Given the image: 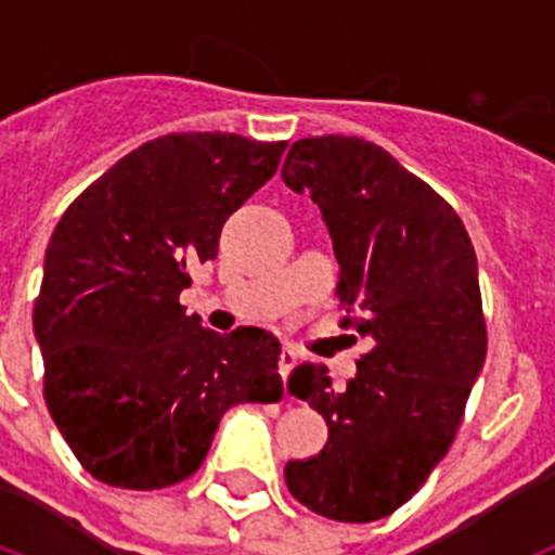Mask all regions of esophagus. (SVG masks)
Listing matches in <instances>:
<instances>
[{
    "mask_svg": "<svg viewBox=\"0 0 555 555\" xmlns=\"http://www.w3.org/2000/svg\"><path fill=\"white\" fill-rule=\"evenodd\" d=\"M294 366H297V352H294L292 347H283V350H281V358H278V370H281L283 380H286V377L292 375Z\"/></svg>",
    "mask_w": 555,
    "mask_h": 555,
    "instance_id": "34e87169",
    "label": "esophagus"
}]
</instances>
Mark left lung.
<instances>
[{
  "mask_svg": "<svg viewBox=\"0 0 555 555\" xmlns=\"http://www.w3.org/2000/svg\"><path fill=\"white\" fill-rule=\"evenodd\" d=\"M281 175L320 205L345 322L372 341L345 391H333L322 364L288 377L325 416L327 444L288 461L286 487L322 517L372 522L444 459L483 370L478 258L459 214L372 141H294Z\"/></svg>",
  "mask_w": 555,
  "mask_h": 555,
  "instance_id": "1",
  "label": "left lung"
}]
</instances>
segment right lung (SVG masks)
<instances>
[{
    "instance_id": "obj_1",
    "label": "right lung",
    "mask_w": 555,
    "mask_h": 555,
    "mask_svg": "<svg viewBox=\"0 0 555 555\" xmlns=\"http://www.w3.org/2000/svg\"><path fill=\"white\" fill-rule=\"evenodd\" d=\"M283 150L235 132H171L111 166L57 222L33 313L43 397L107 487L189 478L230 405L283 397L272 333L219 336L180 306L189 267L217 258L228 217Z\"/></svg>"
}]
</instances>
